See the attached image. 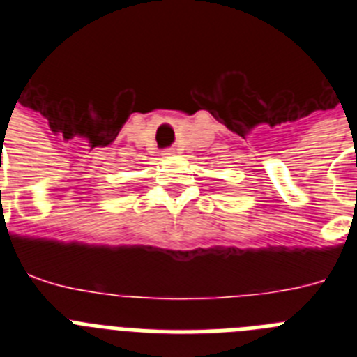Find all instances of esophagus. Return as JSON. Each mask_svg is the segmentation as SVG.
Segmentation results:
<instances>
[{"label": "esophagus", "mask_w": 357, "mask_h": 357, "mask_svg": "<svg viewBox=\"0 0 357 357\" xmlns=\"http://www.w3.org/2000/svg\"><path fill=\"white\" fill-rule=\"evenodd\" d=\"M173 153H175L173 148H166V150H164V155H173Z\"/></svg>", "instance_id": "obj_1"}]
</instances>
